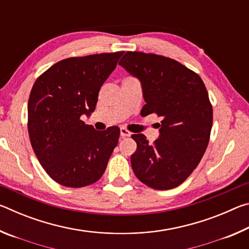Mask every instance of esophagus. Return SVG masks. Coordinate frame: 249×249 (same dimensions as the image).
<instances>
[{
    "label": "esophagus",
    "instance_id": "34e87169",
    "mask_svg": "<svg viewBox=\"0 0 249 249\" xmlns=\"http://www.w3.org/2000/svg\"><path fill=\"white\" fill-rule=\"evenodd\" d=\"M130 132H128L127 129L126 128H124V127H121V136L122 137H128V136H130Z\"/></svg>",
    "mask_w": 249,
    "mask_h": 249
}]
</instances>
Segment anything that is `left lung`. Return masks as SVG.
<instances>
[{"instance_id":"obj_1","label":"left lung","mask_w":249,"mask_h":249,"mask_svg":"<svg viewBox=\"0 0 249 249\" xmlns=\"http://www.w3.org/2000/svg\"><path fill=\"white\" fill-rule=\"evenodd\" d=\"M119 65L140 80L146 104L142 116L156 113L159 137L153 145L134 134L130 156L135 176L156 190L178 187L199 165L209 144L212 105L202 79L174 59L127 52Z\"/></svg>"}]
</instances>
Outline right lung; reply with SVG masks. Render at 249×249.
Masks as SVG:
<instances>
[{
	"label": "right lung",
	"mask_w": 249,
	"mask_h": 249,
	"mask_svg": "<svg viewBox=\"0 0 249 249\" xmlns=\"http://www.w3.org/2000/svg\"><path fill=\"white\" fill-rule=\"evenodd\" d=\"M123 52L67 58L34 83L28 100V134L34 153L50 178L81 188L98 181L119 142L120 128L86 125L99 91Z\"/></svg>",
	"instance_id": "obj_1"
}]
</instances>
